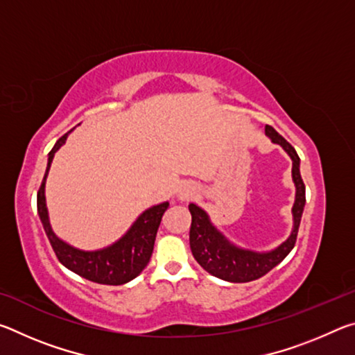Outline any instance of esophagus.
Listing matches in <instances>:
<instances>
[{"instance_id":"esophagus-1","label":"esophagus","mask_w":355,"mask_h":355,"mask_svg":"<svg viewBox=\"0 0 355 355\" xmlns=\"http://www.w3.org/2000/svg\"><path fill=\"white\" fill-rule=\"evenodd\" d=\"M192 194V191L189 188H182L178 191V196L182 197V199H186V197H189Z\"/></svg>"}]
</instances>
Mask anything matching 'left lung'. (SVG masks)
<instances>
[{"mask_svg": "<svg viewBox=\"0 0 355 355\" xmlns=\"http://www.w3.org/2000/svg\"><path fill=\"white\" fill-rule=\"evenodd\" d=\"M264 133L271 142L279 144L293 161L291 177L294 186H296V197H294V205L291 209L293 230L286 241L268 252L239 248V245L233 244L224 233L218 230V227L213 224L205 209H202L196 203H189V211L192 216L189 244L192 255L207 272L218 279L233 282V284H244V282L263 277L290 254L294 244H296L300 218H302L305 207V184L302 177H300V159L296 150L269 125L264 128Z\"/></svg>", "mask_w": 355, "mask_h": 355, "instance_id": "8db88e82", "label": "left lung"}]
</instances>
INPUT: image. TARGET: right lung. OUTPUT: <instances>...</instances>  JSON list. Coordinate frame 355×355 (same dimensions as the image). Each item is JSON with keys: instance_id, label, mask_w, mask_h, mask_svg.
I'll return each instance as SVG.
<instances>
[{"instance_id": "right-lung-1", "label": "right lung", "mask_w": 355, "mask_h": 355, "mask_svg": "<svg viewBox=\"0 0 355 355\" xmlns=\"http://www.w3.org/2000/svg\"><path fill=\"white\" fill-rule=\"evenodd\" d=\"M70 133V131H69ZM69 133H65L59 139L51 152L48 153V163L44 180H42L40 189L37 192V213L44 230L58 260L65 268L73 271L81 277L95 282L101 285H123L127 282L136 279L144 268L147 266L152 257L155 238L158 227L163 219V214L169 208V202L158 203L147 208L146 211L139 214L133 225H131L125 235L112 243L107 248L98 250H81L73 248L69 243L62 241L55 232H53L50 218H48V208L45 199V183L48 172L55 158V153L61 148L67 141Z\"/></svg>"}]
</instances>
